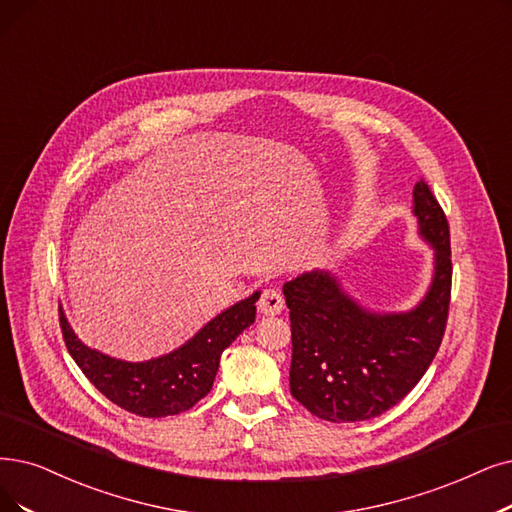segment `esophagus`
Segmentation results:
<instances>
[{
	"label": "esophagus",
	"mask_w": 512,
	"mask_h": 512,
	"mask_svg": "<svg viewBox=\"0 0 512 512\" xmlns=\"http://www.w3.org/2000/svg\"><path fill=\"white\" fill-rule=\"evenodd\" d=\"M283 296L277 292V290H264L260 300H258V311L262 315H279L283 311Z\"/></svg>",
	"instance_id": "1"
}]
</instances>
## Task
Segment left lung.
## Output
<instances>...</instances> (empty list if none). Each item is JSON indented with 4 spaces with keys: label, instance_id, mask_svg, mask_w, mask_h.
Returning a JSON list of instances; mask_svg holds the SVG:
<instances>
[{
    "label": "left lung",
    "instance_id": "obj_1",
    "mask_svg": "<svg viewBox=\"0 0 512 512\" xmlns=\"http://www.w3.org/2000/svg\"><path fill=\"white\" fill-rule=\"evenodd\" d=\"M412 214L433 250L422 298L405 311H376L332 271H309L283 283L292 321L290 391L327 422L370 420L397 405L426 374L445 332L452 260L449 227L437 199L416 182Z\"/></svg>",
    "mask_w": 512,
    "mask_h": 512
}]
</instances>
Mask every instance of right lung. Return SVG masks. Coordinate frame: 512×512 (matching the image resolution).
I'll use <instances>...</instances> for the list:
<instances>
[{"mask_svg":"<svg viewBox=\"0 0 512 512\" xmlns=\"http://www.w3.org/2000/svg\"><path fill=\"white\" fill-rule=\"evenodd\" d=\"M260 290L212 317L178 349L147 361H126L84 344L60 309V327L79 370L121 410L142 418H166L191 410L210 393L220 355L256 319Z\"/></svg>","mask_w":512,"mask_h":512,"instance_id":"add662e5","label":"right lung"}]
</instances>
